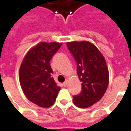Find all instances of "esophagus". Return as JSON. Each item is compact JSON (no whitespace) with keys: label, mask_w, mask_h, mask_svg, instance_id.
Masks as SVG:
<instances>
[{"label":"esophagus","mask_w":131,"mask_h":131,"mask_svg":"<svg viewBox=\"0 0 131 131\" xmlns=\"http://www.w3.org/2000/svg\"><path fill=\"white\" fill-rule=\"evenodd\" d=\"M67 84H68V81H67V80H66L63 83V85L65 87V86H67Z\"/></svg>","instance_id":"1"}]
</instances>
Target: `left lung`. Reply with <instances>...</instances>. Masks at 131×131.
Returning <instances> with one entry per match:
<instances>
[{"mask_svg":"<svg viewBox=\"0 0 131 131\" xmlns=\"http://www.w3.org/2000/svg\"><path fill=\"white\" fill-rule=\"evenodd\" d=\"M77 62V74L82 90L73 97V102L80 108H87L103 97L109 84V71L106 61L96 46L88 41L67 43Z\"/></svg>","mask_w":131,"mask_h":131,"instance_id":"8db88e82","label":"left lung"}]
</instances>
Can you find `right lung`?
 Here are the masks:
<instances>
[{
    "label": "right lung",
    "mask_w": 131,
    "mask_h": 131,
    "mask_svg": "<svg viewBox=\"0 0 131 131\" xmlns=\"http://www.w3.org/2000/svg\"><path fill=\"white\" fill-rule=\"evenodd\" d=\"M62 43H42L32 48L25 55L19 69V81L24 95L40 107H51L60 87L54 81L50 61Z\"/></svg>",
    "instance_id": "obj_1"
}]
</instances>
